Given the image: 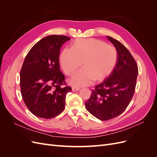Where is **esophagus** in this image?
I'll return each instance as SVG.
<instances>
[{"label": "esophagus", "mask_w": 157, "mask_h": 157, "mask_svg": "<svg viewBox=\"0 0 157 157\" xmlns=\"http://www.w3.org/2000/svg\"><path fill=\"white\" fill-rule=\"evenodd\" d=\"M80 88H78V87H75V86H73V88H72V90L73 92H76V91H78V90H80Z\"/></svg>", "instance_id": "1"}]
</instances>
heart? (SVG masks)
<instances>
[{"label": "heart", "mask_w": 157, "mask_h": 157, "mask_svg": "<svg viewBox=\"0 0 157 157\" xmlns=\"http://www.w3.org/2000/svg\"><path fill=\"white\" fill-rule=\"evenodd\" d=\"M115 46L96 39H78L71 48H64L59 61L65 73L72 75L81 63L83 67L69 80L75 86H88L95 79H103L111 73L117 61Z\"/></svg>", "instance_id": "b5f03b06"}]
</instances>
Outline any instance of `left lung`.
Here are the masks:
<instances>
[{
  "label": "left lung",
  "mask_w": 157,
  "mask_h": 157,
  "mask_svg": "<svg viewBox=\"0 0 157 157\" xmlns=\"http://www.w3.org/2000/svg\"><path fill=\"white\" fill-rule=\"evenodd\" d=\"M117 50V61L111 75L95 86L85 102L87 111L101 121H108L124 111L134 96L138 67L136 61L121 42L107 36Z\"/></svg>",
  "instance_id": "obj_1"
}]
</instances>
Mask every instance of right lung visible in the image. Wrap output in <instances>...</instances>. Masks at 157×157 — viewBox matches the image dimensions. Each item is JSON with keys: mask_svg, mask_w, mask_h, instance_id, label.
Wrapping results in <instances>:
<instances>
[{"mask_svg": "<svg viewBox=\"0 0 157 157\" xmlns=\"http://www.w3.org/2000/svg\"><path fill=\"white\" fill-rule=\"evenodd\" d=\"M71 39L50 35L39 40L28 52L20 71L21 96L28 109L35 116L54 118L65 109L67 86L59 69L61 46Z\"/></svg>", "mask_w": 157, "mask_h": 157, "instance_id": "1", "label": "right lung"}]
</instances>
